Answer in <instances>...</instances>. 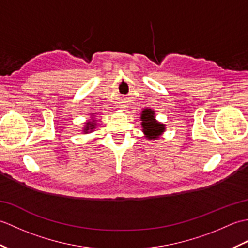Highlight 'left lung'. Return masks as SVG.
Returning a JSON list of instances; mask_svg holds the SVG:
<instances>
[{
	"label": "left lung",
	"mask_w": 248,
	"mask_h": 248,
	"mask_svg": "<svg viewBox=\"0 0 248 248\" xmlns=\"http://www.w3.org/2000/svg\"><path fill=\"white\" fill-rule=\"evenodd\" d=\"M141 125H143L144 133L149 140H154L159 138L164 131V124H162L155 119V113L151 109H145L141 114Z\"/></svg>",
	"instance_id": "left-lung-1"
}]
</instances>
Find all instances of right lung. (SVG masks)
I'll use <instances>...</instances> for the list:
<instances>
[{
    "label": "right lung",
    "mask_w": 248,
    "mask_h": 248,
    "mask_svg": "<svg viewBox=\"0 0 248 248\" xmlns=\"http://www.w3.org/2000/svg\"><path fill=\"white\" fill-rule=\"evenodd\" d=\"M93 128H94L93 121V123H92V121H88L87 124H86V128H85V132H87V131H89V130H93Z\"/></svg>",
    "instance_id": "obj_1"
}]
</instances>
